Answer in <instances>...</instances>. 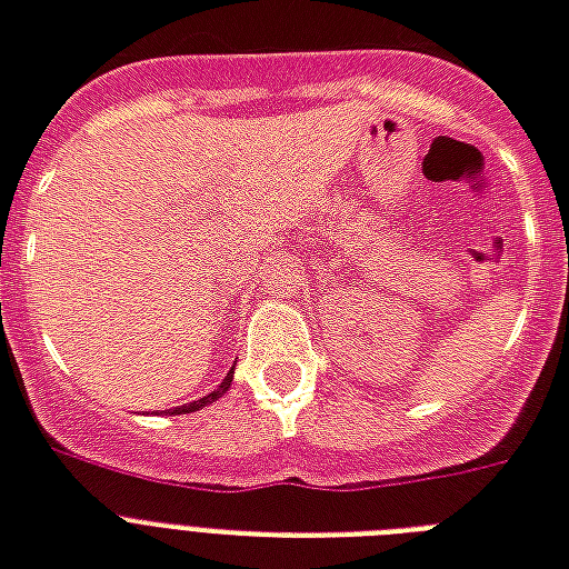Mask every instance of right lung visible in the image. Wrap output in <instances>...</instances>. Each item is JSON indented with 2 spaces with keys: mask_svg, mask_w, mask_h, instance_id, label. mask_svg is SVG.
<instances>
[{
  "mask_svg": "<svg viewBox=\"0 0 569 569\" xmlns=\"http://www.w3.org/2000/svg\"><path fill=\"white\" fill-rule=\"evenodd\" d=\"M231 380H234V368H231V373L224 377L222 386H219V389L210 391V395H204V398L192 400V403H187V407H178V409H174V416H183V412H196V409H204L207 403H213V400H219V398H222V395H224V391L231 389Z\"/></svg>",
  "mask_w": 569,
  "mask_h": 569,
  "instance_id": "right-lung-1",
  "label": "right lung"
}]
</instances>
